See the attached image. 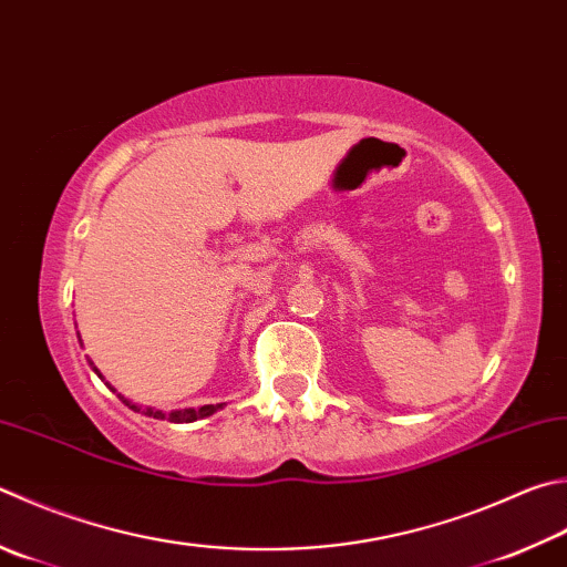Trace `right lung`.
<instances>
[{"label":"right lung","instance_id":"add662e5","mask_svg":"<svg viewBox=\"0 0 567 567\" xmlns=\"http://www.w3.org/2000/svg\"><path fill=\"white\" fill-rule=\"evenodd\" d=\"M94 372L99 374V369L94 367ZM101 377V374H99ZM104 379V377H101ZM118 399L123 401V404L126 406H131V409H136V411H141L136 404H131V401L126 399V396H121L118 394ZM218 409H223V404H208V406H200V409H185V411H173V414H163V411H153V409H146V414L148 416H153V419H168V421H173V424H190V421H195V419H203V416H210V414H215V411Z\"/></svg>","mask_w":567,"mask_h":567}]
</instances>
